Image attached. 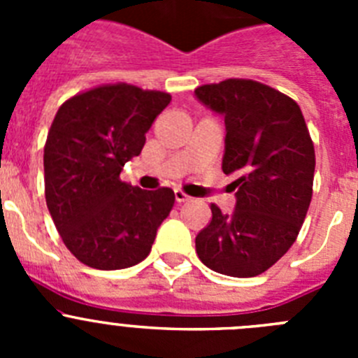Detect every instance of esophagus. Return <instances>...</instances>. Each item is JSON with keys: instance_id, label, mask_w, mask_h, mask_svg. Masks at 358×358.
<instances>
[{"instance_id": "34e87169", "label": "esophagus", "mask_w": 358, "mask_h": 358, "mask_svg": "<svg viewBox=\"0 0 358 358\" xmlns=\"http://www.w3.org/2000/svg\"><path fill=\"white\" fill-rule=\"evenodd\" d=\"M173 194H176V201L179 202V204H181V202L189 201V197H188V195L185 194V192H182V189H176V192H173Z\"/></svg>"}]
</instances>
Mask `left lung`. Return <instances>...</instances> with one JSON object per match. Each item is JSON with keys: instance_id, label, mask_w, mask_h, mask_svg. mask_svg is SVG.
Here are the masks:
<instances>
[{"instance_id": "left-lung-1", "label": "left lung", "mask_w": 358, "mask_h": 358, "mask_svg": "<svg viewBox=\"0 0 358 358\" xmlns=\"http://www.w3.org/2000/svg\"><path fill=\"white\" fill-rule=\"evenodd\" d=\"M195 96L224 116L222 170L236 177L235 211L211 204V222L195 236L197 256L215 273L258 276L299 235L312 201L314 143L299 106L271 85L227 78Z\"/></svg>"}]
</instances>
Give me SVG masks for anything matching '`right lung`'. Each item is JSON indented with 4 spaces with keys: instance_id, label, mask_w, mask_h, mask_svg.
Listing matches in <instances>:
<instances>
[{
    "instance_id": "add662e5",
    "label": "right lung",
    "mask_w": 358,
    "mask_h": 358,
    "mask_svg": "<svg viewBox=\"0 0 358 358\" xmlns=\"http://www.w3.org/2000/svg\"><path fill=\"white\" fill-rule=\"evenodd\" d=\"M172 96L131 84L98 85L66 100L44 145V195L66 248L100 271L140 264L172 210L170 188L120 179Z\"/></svg>"
}]
</instances>
